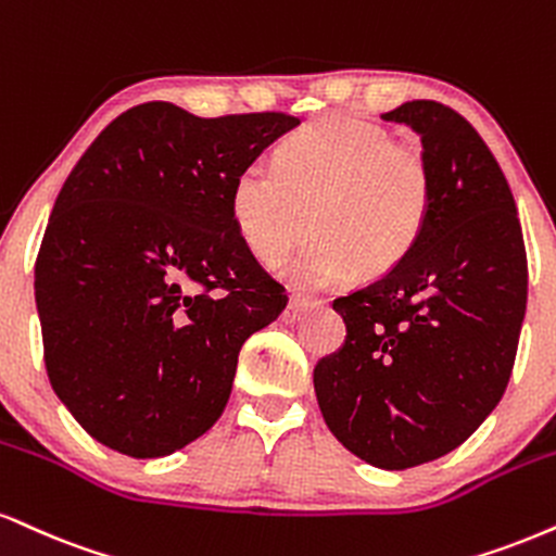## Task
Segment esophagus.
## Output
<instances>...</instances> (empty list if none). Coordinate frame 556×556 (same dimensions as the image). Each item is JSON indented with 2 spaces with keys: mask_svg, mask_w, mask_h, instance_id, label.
Returning <instances> with one entry per match:
<instances>
[{
  "mask_svg": "<svg viewBox=\"0 0 556 556\" xmlns=\"http://www.w3.org/2000/svg\"><path fill=\"white\" fill-rule=\"evenodd\" d=\"M311 311L313 305L307 303V300H290V305H287L282 313V320L285 324H298V320H303Z\"/></svg>",
  "mask_w": 556,
  "mask_h": 556,
  "instance_id": "34e87169",
  "label": "esophagus"
}]
</instances>
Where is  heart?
<instances>
[{"label":"heart","mask_w":556,"mask_h":556,"mask_svg":"<svg viewBox=\"0 0 556 556\" xmlns=\"http://www.w3.org/2000/svg\"><path fill=\"white\" fill-rule=\"evenodd\" d=\"M432 204L425 147L346 116L292 134L277 150V168L245 165L230 193L240 238L261 264L277 266L318 232L287 269L303 290L342 285L357 269L365 277L396 269L422 238Z\"/></svg>","instance_id":"heart-1"}]
</instances>
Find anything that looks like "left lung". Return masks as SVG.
I'll return each instance as SVG.
<instances>
[{"mask_svg": "<svg viewBox=\"0 0 556 556\" xmlns=\"http://www.w3.org/2000/svg\"><path fill=\"white\" fill-rule=\"evenodd\" d=\"M422 137L430 223L396 269L333 300L346 342L313 370L320 414L354 456L412 469L490 417L510 380L528 258L510 186L460 113L409 100L383 113Z\"/></svg>", "mask_w": 556, "mask_h": 556, "instance_id": "obj_1", "label": "left lung"}]
</instances>
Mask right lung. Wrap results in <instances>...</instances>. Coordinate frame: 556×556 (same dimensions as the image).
<instances>
[{
	"instance_id": "add662e5",
	"label": "right lung",
	"mask_w": 556,
	"mask_h": 556,
	"mask_svg": "<svg viewBox=\"0 0 556 556\" xmlns=\"http://www.w3.org/2000/svg\"><path fill=\"white\" fill-rule=\"evenodd\" d=\"M298 124L152 100L113 118L64 180L36 303L53 391L98 443L160 458L225 412L240 346L287 307L240 238L232 180Z\"/></svg>"
}]
</instances>
